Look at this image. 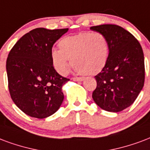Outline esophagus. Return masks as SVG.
I'll use <instances>...</instances> for the list:
<instances>
[{
  "mask_svg": "<svg viewBox=\"0 0 150 150\" xmlns=\"http://www.w3.org/2000/svg\"><path fill=\"white\" fill-rule=\"evenodd\" d=\"M73 80L77 81V82H82V81L84 80V78H83V77H77V78L73 79Z\"/></svg>",
  "mask_w": 150,
  "mask_h": 150,
  "instance_id": "1",
  "label": "esophagus"
}]
</instances>
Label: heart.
<instances>
[{"instance_id": "obj_1", "label": "heart", "mask_w": 150, "mask_h": 150, "mask_svg": "<svg viewBox=\"0 0 150 150\" xmlns=\"http://www.w3.org/2000/svg\"><path fill=\"white\" fill-rule=\"evenodd\" d=\"M59 47L52 50L51 59L55 71L62 75L67 74L71 64L75 72L96 75L103 71L109 58V42L101 33L67 36L59 42Z\"/></svg>"}]
</instances>
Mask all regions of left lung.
Instances as JSON below:
<instances>
[{
	"mask_svg": "<svg viewBox=\"0 0 150 150\" xmlns=\"http://www.w3.org/2000/svg\"><path fill=\"white\" fill-rule=\"evenodd\" d=\"M91 30L103 33L110 46L108 61L95 76L97 86L92 98L100 108L120 112L136 100L145 82L142 48L131 33L115 24H102Z\"/></svg>",
	"mask_w": 150,
	"mask_h": 150,
	"instance_id": "obj_1",
	"label": "left lung"
}]
</instances>
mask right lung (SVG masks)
Masks as SVG:
<instances>
[{"mask_svg":"<svg viewBox=\"0 0 150 150\" xmlns=\"http://www.w3.org/2000/svg\"><path fill=\"white\" fill-rule=\"evenodd\" d=\"M68 28H38L20 39L6 61L12 99L24 114L44 118L55 114L64 101L62 87L69 79L59 75L51 59L53 44Z\"/></svg>","mask_w":150,"mask_h":150,"instance_id":"right-lung-1","label":"right lung"}]
</instances>
